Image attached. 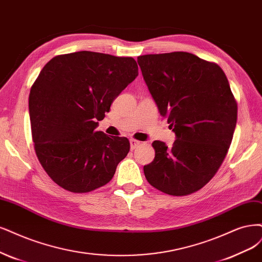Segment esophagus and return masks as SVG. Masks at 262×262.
Instances as JSON below:
<instances>
[{"label": "esophagus", "instance_id": "esophagus-1", "mask_svg": "<svg viewBox=\"0 0 262 262\" xmlns=\"http://www.w3.org/2000/svg\"><path fill=\"white\" fill-rule=\"evenodd\" d=\"M140 145H141V142H140V141L134 140V139H131V140H130V146H131V149H132V150L135 149V148H138Z\"/></svg>", "mask_w": 262, "mask_h": 262}]
</instances>
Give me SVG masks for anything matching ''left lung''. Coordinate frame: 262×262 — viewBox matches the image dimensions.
I'll return each mask as SVG.
<instances>
[{"label":"left lung","mask_w":262,"mask_h":262,"mask_svg":"<svg viewBox=\"0 0 262 262\" xmlns=\"http://www.w3.org/2000/svg\"><path fill=\"white\" fill-rule=\"evenodd\" d=\"M138 64L177 135L171 147L152 142L155 158L144 174L168 195L197 192L217 173L235 130L237 103L228 78L215 62L186 52L142 55Z\"/></svg>","instance_id":"1"}]
</instances>
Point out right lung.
Wrapping results in <instances>:
<instances>
[{
	"label": "right lung",
	"mask_w": 262,
	"mask_h": 262,
	"mask_svg": "<svg viewBox=\"0 0 262 262\" xmlns=\"http://www.w3.org/2000/svg\"><path fill=\"white\" fill-rule=\"evenodd\" d=\"M138 75L134 58L90 51L57 55L43 67L29 94L31 133L40 164L57 185L88 193L113 179L130 142L95 128Z\"/></svg>",
	"instance_id": "right-lung-1"
}]
</instances>
